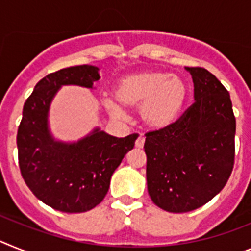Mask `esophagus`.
Segmentation results:
<instances>
[{
  "label": "esophagus",
  "instance_id": "34e87169",
  "mask_svg": "<svg viewBox=\"0 0 251 251\" xmlns=\"http://www.w3.org/2000/svg\"><path fill=\"white\" fill-rule=\"evenodd\" d=\"M144 143H145V138H144L143 134H140V136H139L138 140H136V143H135V147L139 148V149H141V148L144 147Z\"/></svg>",
  "mask_w": 251,
  "mask_h": 251
}]
</instances>
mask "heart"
Wrapping results in <instances>:
<instances>
[{"label":"heart","instance_id":"b5f03b06","mask_svg":"<svg viewBox=\"0 0 251 251\" xmlns=\"http://www.w3.org/2000/svg\"><path fill=\"white\" fill-rule=\"evenodd\" d=\"M115 97L123 107L140 106L145 125L164 128L177 119L186 102L187 86L182 78L168 72L147 71L128 74L120 80ZM112 100H106V108L113 116H121L123 108Z\"/></svg>","mask_w":251,"mask_h":251}]
</instances>
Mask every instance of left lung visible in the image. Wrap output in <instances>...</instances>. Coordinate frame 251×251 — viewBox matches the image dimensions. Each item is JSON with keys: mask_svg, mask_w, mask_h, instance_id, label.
I'll return each mask as SVG.
<instances>
[{"mask_svg": "<svg viewBox=\"0 0 251 251\" xmlns=\"http://www.w3.org/2000/svg\"><path fill=\"white\" fill-rule=\"evenodd\" d=\"M195 102L169 126L145 134L148 192L168 212L193 211L211 201L234 168L235 121L227 89L212 73L186 67Z\"/></svg>", "mask_w": 251, "mask_h": 251, "instance_id": "1", "label": "left lung"}]
</instances>
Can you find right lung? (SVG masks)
I'll list each match as a JSON object with an SVG mask.
<instances>
[{"mask_svg":"<svg viewBox=\"0 0 251 251\" xmlns=\"http://www.w3.org/2000/svg\"><path fill=\"white\" fill-rule=\"evenodd\" d=\"M99 71L84 64L48 74L24 104L17 130L21 176L40 201L62 212H86L101 203L113 172L139 136L115 138L97 127L74 143L53 138L48 115L54 96L69 84L92 88L100 79Z\"/></svg>","mask_w":251,"mask_h":251,"instance_id":"1","label":"right lung"}]
</instances>
